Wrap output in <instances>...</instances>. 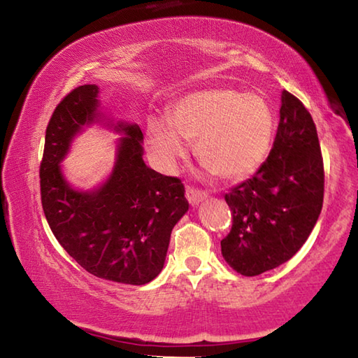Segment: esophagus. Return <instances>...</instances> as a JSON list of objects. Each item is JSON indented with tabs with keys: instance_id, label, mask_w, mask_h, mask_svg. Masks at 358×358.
<instances>
[{
	"instance_id": "esophagus-1",
	"label": "esophagus",
	"mask_w": 358,
	"mask_h": 358,
	"mask_svg": "<svg viewBox=\"0 0 358 358\" xmlns=\"http://www.w3.org/2000/svg\"><path fill=\"white\" fill-rule=\"evenodd\" d=\"M208 197V194L203 191L194 189V187H186V199L192 206H197L200 201H203Z\"/></svg>"
}]
</instances>
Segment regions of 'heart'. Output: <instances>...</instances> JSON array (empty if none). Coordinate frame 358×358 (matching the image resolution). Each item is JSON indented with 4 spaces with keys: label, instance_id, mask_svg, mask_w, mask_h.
<instances>
[{
    "label": "heart",
    "instance_id": "1",
    "mask_svg": "<svg viewBox=\"0 0 358 358\" xmlns=\"http://www.w3.org/2000/svg\"><path fill=\"white\" fill-rule=\"evenodd\" d=\"M272 108L259 94L203 89L173 103L169 117L150 115L147 145L164 172H173L194 143L199 162L222 180L244 178L262 166L274 139Z\"/></svg>",
    "mask_w": 358,
    "mask_h": 358
}]
</instances>
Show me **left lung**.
<instances>
[{
    "label": "left lung",
    "mask_w": 358,
    "mask_h": 358,
    "mask_svg": "<svg viewBox=\"0 0 358 358\" xmlns=\"http://www.w3.org/2000/svg\"><path fill=\"white\" fill-rule=\"evenodd\" d=\"M324 166L315 122L294 95L282 92L271 153L252 178L225 194L233 216L222 257L241 275L288 262L307 241L322 210Z\"/></svg>",
    "instance_id": "left-lung-1"
}]
</instances>
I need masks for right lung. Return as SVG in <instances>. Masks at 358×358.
Masks as SVG:
<instances>
[{"instance_id": "obj_1", "label": "right lung", "mask_w": 358, "mask_h": 358, "mask_svg": "<svg viewBox=\"0 0 358 358\" xmlns=\"http://www.w3.org/2000/svg\"><path fill=\"white\" fill-rule=\"evenodd\" d=\"M96 84L80 86L51 115L41 164L45 217L75 262L105 280L145 285L164 268L171 233L189 210L185 187L144 162V134L138 123L113 122L101 111ZM94 124L113 129L116 143L112 172L92 190L66 180L60 162L78 134Z\"/></svg>"}]
</instances>
